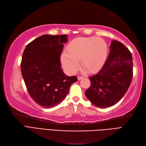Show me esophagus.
I'll list each match as a JSON object with an SVG mask.
<instances>
[{
    "instance_id": "34e87169",
    "label": "esophagus",
    "mask_w": 146,
    "mask_h": 146,
    "mask_svg": "<svg viewBox=\"0 0 146 146\" xmlns=\"http://www.w3.org/2000/svg\"><path fill=\"white\" fill-rule=\"evenodd\" d=\"M82 78H83L82 76H78V77H77V79H78V80L82 79Z\"/></svg>"
}]
</instances>
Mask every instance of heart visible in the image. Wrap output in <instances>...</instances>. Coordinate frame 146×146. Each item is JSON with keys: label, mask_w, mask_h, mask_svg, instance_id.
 <instances>
[{"label": "heart", "mask_w": 146, "mask_h": 146, "mask_svg": "<svg viewBox=\"0 0 146 146\" xmlns=\"http://www.w3.org/2000/svg\"><path fill=\"white\" fill-rule=\"evenodd\" d=\"M67 53L61 55L62 66L70 74L79 68V60L89 72L99 70L108 57V47L106 41L96 37H78L72 40L66 47Z\"/></svg>", "instance_id": "obj_1"}]
</instances>
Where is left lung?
Returning <instances> with one entry per match:
<instances>
[{
  "label": "left lung",
  "mask_w": 146,
  "mask_h": 146,
  "mask_svg": "<svg viewBox=\"0 0 146 146\" xmlns=\"http://www.w3.org/2000/svg\"><path fill=\"white\" fill-rule=\"evenodd\" d=\"M106 62L96 75L89 77L90 86L85 94L94 105L107 108L115 105L127 92L133 76L131 52L124 44L112 40Z\"/></svg>",
  "instance_id": "8db88e82"
}]
</instances>
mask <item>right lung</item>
I'll use <instances>...</instances> for the list:
<instances>
[{"mask_svg":"<svg viewBox=\"0 0 146 146\" xmlns=\"http://www.w3.org/2000/svg\"><path fill=\"white\" fill-rule=\"evenodd\" d=\"M67 35H43L27 45L22 55L21 72L29 95L37 104L52 108L69 93L76 76H67L61 69L60 54Z\"/></svg>","mask_w":146,"mask_h":146,"instance_id":"add662e5","label":"right lung"}]
</instances>
